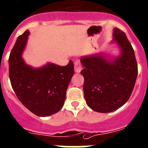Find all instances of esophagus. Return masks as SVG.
Returning a JSON list of instances; mask_svg holds the SVG:
<instances>
[{
	"instance_id": "1",
	"label": "esophagus",
	"mask_w": 148,
	"mask_h": 148,
	"mask_svg": "<svg viewBox=\"0 0 148 148\" xmlns=\"http://www.w3.org/2000/svg\"><path fill=\"white\" fill-rule=\"evenodd\" d=\"M74 67H75V72L77 73H80V72L81 71V70H82V67H81V63H80V62L78 61L75 62Z\"/></svg>"
}]
</instances>
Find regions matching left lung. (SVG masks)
<instances>
[{"mask_svg":"<svg viewBox=\"0 0 148 148\" xmlns=\"http://www.w3.org/2000/svg\"><path fill=\"white\" fill-rule=\"evenodd\" d=\"M113 40L120 49L115 57L102 52L81 57L83 86L87 105L98 112H110L130 97L138 74L134 49L126 34L114 28Z\"/></svg>","mask_w":148,"mask_h":148,"instance_id":"1","label":"left lung"}]
</instances>
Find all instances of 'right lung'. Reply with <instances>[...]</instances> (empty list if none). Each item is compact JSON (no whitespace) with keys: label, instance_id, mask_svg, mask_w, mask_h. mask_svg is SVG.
<instances>
[{"label":"right lung","instance_id":"obj_1","mask_svg":"<svg viewBox=\"0 0 148 148\" xmlns=\"http://www.w3.org/2000/svg\"><path fill=\"white\" fill-rule=\"evenodd\" d=\"M29 32L19 36L8 59L9 78L14 91L22 105L35 115L49 116L63 107L66 91L74 75L72 60L66 66L48 62L40 67L26 64L22 54Z\"/></svg>","mask_w":148,"mask_h":148}]
</instances>
